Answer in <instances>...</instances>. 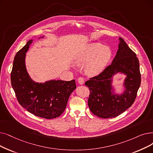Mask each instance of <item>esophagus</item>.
<instances>
[{
    "label": "esophagus",
    "instance_id": "esophagus-1",
    "mask_svg": "<svg viewBox=\"0 0 153 153\" xmlns=\"http://www.w3.org/2000/svg\"><path fill=\"white\" fill-rule=\"evenodd\" d=\"M77 81H78L79 84L82 85V84H83L84 83V78L82 77H79L77 79Z\"/></svg>",
    "mask_w": 153,
    "mask_h": 153
}]
</instances>
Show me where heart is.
<instances>
[{
    "label": "heart",
    "mask_w": 153,
    "mask_h": 153,
    "mask_svg": "<svg viewBox=\"0 0 153 153\" xmlns=\"http://www.w3.org/2000/svg\"><path fill=\"white\" fill-rule=\"evenodd\" d=\"M111 51L107 46L101 44H89L79 55L78 62L86 66V71L89 75L94 76L101 72L111 57Z\"/></svg>",
    "instance_id": "1"
}]
</instances>
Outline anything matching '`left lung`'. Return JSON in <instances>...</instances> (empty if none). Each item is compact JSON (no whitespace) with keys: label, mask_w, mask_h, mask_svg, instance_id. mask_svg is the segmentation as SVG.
Listing matches in <instances>:
<instances>
[{"label":"left lung","mask_w":153,"mask_h":153,"mask_svg":"<svg viewBox=\"0 0 153 153\" xmlns=\"http://www.w3.org/2000/svg\"><path fill=\"white\" fill-rule=\"evenodd\" d=\"M116 57L112 63L101 73L89 78L85 85L89 89L88 105L94 115L101 118L118 116L134 103L141 84L139 62L132 51L121 37ZM117 71L127 75L125 83L126 89L121 96L112 95L111 77Z\"/></svg>","instance_id":"1"}]
</instances>
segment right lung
Returning a JSON list of instances; mask_svg holds the SVG:
<instances>
[{
    "label": "right lung",
    "mask_w": 153,
    "mask_h": 153,
    "mask_svg": "<svg viewBox=\"0 0 153 153\" xmlns=\"http://www.w3.org/2000/svg\"><path fill=\"white\" fill-rule=\"evenodd\" d=\"M29 41L15 56L10 74L11 84L19 103L36 116L54 119L64 111L69 97L76 88L75 80L50 81L44 84L33 82L25 66Z\"/></svg>",
    "instance_id": "obj_1"
}]
</instances>
